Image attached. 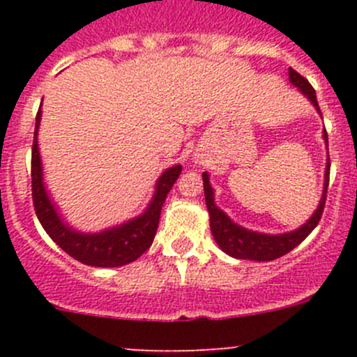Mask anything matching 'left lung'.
<instances>
[{
	"label": "left lung",
	"mask_w": 357,
	"mask_h": 357,
	"mask_svg": "<svg viewBox=\"0 0 357 357\" xmlns=\"http://www.w3.org/2000/svg\"><path fill=\"white\" fill-rule=\"evenodd\" d=\"M290 82L294 86H297L301 89L302 95L309 100V102L314 105V109L318 110V114L321 115L319 110L318 100H316V91L309 81L305 77H302L298 72H295L294 68H289ZM323 138H325L326 146H328V135H326V129L323 131ZM204 179V193H205V204H207L208 215H211V231L214 236L215 243L221 247L222 252H226L228 255L235 259H250V261H275V259L282 257V255L289 254L290 250H294L302 240L307 238L309 233L318 226L319 219L323 215V208H325V200H326V190H328V181H330V158L326 160V169H325V188H323L321 200H319L318 208L314 211V214L301 226V228L294 229V231L282 233V235H266V233H257L245 229L243 226H238L236 222H233L221 208L215 205L214 202V190H212L211 181H208V174L204 172L202 174Z\"/></svg>",
	"instance_id": "obj_1"
}]
</instances>
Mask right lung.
I'll return each instance as SVG.
<instances>
[{
	"mask_svg": "<svg viewBox=\"0 0 357 357\" xmlns=\"http://www.w3.org/2000/svg\"><path fill=\"white\" fill-rule=\"evenodd\" d=\"M39 122H41V109L38 110V115H36L31 178L34 211L45 231L62 250H66L70 257L82 262V264L95 266V268H119V266L136 261L143 252L149 250L153 238H155L162 205H164L165 197L171 192L176 179L181 174V165L178 164L174 167L165 169L164 174L157 179L155 193H153L149 207L138 218L105 229V231L81 233L72 228V226H68L60 218L55 204L50 199L48 192L45 188L43 165L38 146Z\"/></svg>",
	"mask_w": 357,
	"mask_h": 357,
	"instance_id": "right-lung-1",
	"label": "right lung"
}]
</instances>
